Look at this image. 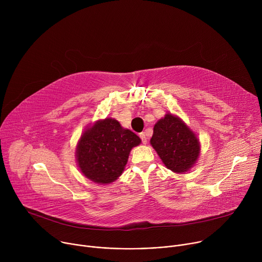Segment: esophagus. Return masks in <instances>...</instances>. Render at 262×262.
I'll use <instances>...</instances> for the list:
<instances>
[{
	"mask_svg": "<svg viewBox=\"0 0 262 262\" xmlns=\"http://www.w3.org/2000/svg\"><path fill=\"white\" fill-rule=\"evenodd\" d=\"M140 138H141L143 144H146V143H147V137H146V134H145V133H141V134H140Z\"/></svg>",
	"mask_w": 262,
	"mask_h": 262,
	"instance_id": "esophagus-1",
	"label": "esophagus"
}]
</instances>
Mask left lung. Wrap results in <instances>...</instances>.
<instances>
[{
  "instance_id": "left-lung-1",
  "label": "left lung",
  "mask_w": 262,
  "mask_h": 262,
  "mask_svg": "<svg viewBox=\"0 0 262 262\" xmlns=\"http://www.w3.org/2000/svg\"><path fill=\"white\" fill-rule=\"evenodd\" d=\"M150 144L165 166L175 173L188 171L197 161L200 145L179 118L167 114L154 127Z\"/></svg>"
}]
</instances>
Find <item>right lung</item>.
I'll use <instances>...</instances> for the list:
<instances>
[{"instance_id":"1","label":"right lung","mask_w":262,"mask_h":262,"mask_svg":"<svg viewBox=\"0 0 262 262\" xmlns=\"http://www.w3.org/2000/svg\"><path fill=\"white\" fill-rule=\"evenodd\" d=\"M140 143V138L117 120L98 121L81 137L77 149L79 167L90 180L111 183L121 175L132 148Z\"/></svg>"}]
</instances>
